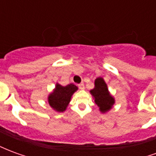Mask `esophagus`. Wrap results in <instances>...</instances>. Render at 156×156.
<instances>
[{"label": "esophagus", "mask_w": 156, "mask_h": 156, "mask_svg": "<svg viewBox=\"0 0 156 156\" xmlns=\"http://www.w3.org/2000/svg\"><path fill=\"white\" fill-rule=\"evenodd\" d=\"M78 88H80V89H84V84L83 83H80V84H78Z\"/></svg>", "instance_id": "34e87169"}]
</instances>
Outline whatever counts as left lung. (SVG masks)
Here are the masks:
<instances>
[{
    "mask_svg": "<svg viewBox=\"0 0 156 156\" xmlns=\"http://www.w3.org/2000/svg\"><path fill=\"white\" fill-rule=\"evenodd\" d=\"M90 94L94 97L99 111L103 114L109 111L115 105V98L110 94L107 83L101 77H98L94 80V88L90 90Z\"/></svg>",
    "mask_w": 156,
    "mask_h": 156,
    "instance_id": "obj_1",
    "label": "left lung"
}]
</instances>
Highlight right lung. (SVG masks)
<instances>
[{
  "mask_svg": "<svg viewBox=\"0 0 156 156\" xmlns=\"http://www.w3.org/2000/svg\"><path fill=\"white\" fill-rule=\"evenodd\" d=\"M77 90L78 87L73 83L62 86L57 83L53 91L48 95V104L55 111L59 113L64 112L71 101L72 96Z\"/></svg>",
  "mask_w": 156,
  "mask_h": 156,
  "instance_id": "add662e5",
  "label": "right lung"
}]
</instances>
